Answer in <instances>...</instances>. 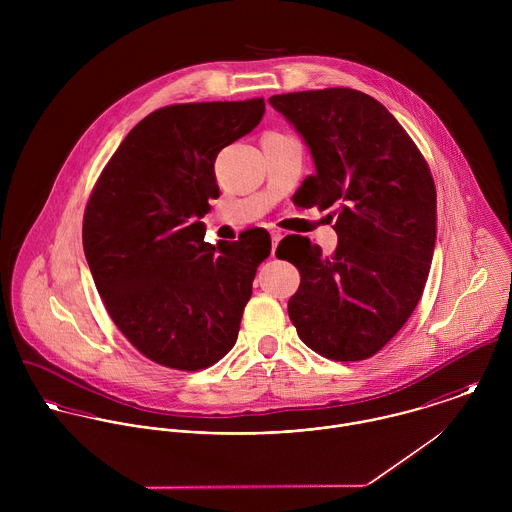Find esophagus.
Instances as JSON below:
<instances>
[{"label":"esophagus","mask_w":512,"mask_h":512,"mask_svg":"<svg viewBox=\"0 0 512 512\" xmlns=\"http://www.w3.org/2000/svg\"><path fill=\"white\" fill-rule=\"evenodd\" d=\"M270 234H272V256H274V252H276V248H278V244L282 240V232L280 230H272Z\"/></svg>","instance_id":"obj_1"}]
</instances>
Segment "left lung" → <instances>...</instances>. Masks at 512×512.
<instances>
[{"instance_id":"left-lung-1","label":"left lung","mask_w":512,"mask_h":512,"mask_svg":"<svg viewBox=\"0 0 512 512\" xmlns=\"http://www.w3.org/2000/svg\"><path fill=\"white\" fill-rule=\"evenodd\" d=\"M270 104L311 151L303 201L339 207L331 256L295 238L284 258L301 274L290 319L321 357L363 361L402 329L424 292L438 230L430 167L398 120L359 90L276 94Z\"/></svg>"}]
</instances>
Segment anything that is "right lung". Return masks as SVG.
Here are the masks:
<instances>
[{"label": "right lung", "mask_w": 512, "mask_h": 512, "mask_svg": "<svg viewBox=\"0 0 512 512\" xmlns=\"http://www.w3.org/2000/svg\"><path fill=\"white\" fill-rule=\"evenodd\" d=\"M264 98L165 106L116 149L86 205L82 244L104 305L157 365L199 370L236 343L242 311L272 240L258 228L205 242L215 159L250 134Z\"/></svg>", "instance_id": "add662e5"}]
</instances>
